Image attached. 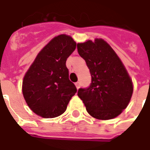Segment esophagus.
Wrapping results in <instances>:
<instances>
[{
  "instance_id": "1",
  "label": "esophagus",
  "mask_w": 150,
  "mask_h": 150,
  "mask_svg": "<svg viewBox=\"0 0 150 150\" xmlns=\"http://www.w3.org/2000/svg\"><path fill=\"white\" fill-rule=\"evenodd\" d=\"M75 85H76V88L78 89V88H80V85H81V83H80V81L76 82V83H75Z\"/></svg>"
}]
</instances>
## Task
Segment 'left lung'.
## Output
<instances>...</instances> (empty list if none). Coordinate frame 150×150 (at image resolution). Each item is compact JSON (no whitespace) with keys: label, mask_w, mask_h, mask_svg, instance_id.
Returning a JSON list of instances; mask_svg holds the SVG:
<instances>
[{"label":"left lung","mask_w":150,"mask_h":150,"mask_svg":"<svg viewBox=\"0 0 150 150\" xmlns=\"http://www.w3.org/2000/svg\"><path fill=\"white\" fill-rule=\"evenodd\" d=\"M77 51L92 76L89 86L79 88L77 95L92 117L103 120L115 118L127 108L132 96V81L127 69L103 39L78 43Z\"/></svg>","instance_id":"1"}]
</instances>
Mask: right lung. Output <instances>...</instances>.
<instances>
[{"instance_id": "obj_1", "label": "right lung", "mask_w": 150, "mask_h": 150, "mask_svg": "<svg viewBox=\"0 0 150 150\" xmlns=\"http://www.w3.org/2000/svg\"><path fill=\"white\" fill-rule=\"evenodd\" d=\"M70 36L55 37L37 55L23 81L26 103L42 118L59 116L66 110L76 92L75 84L69 79L66 62L76 49Z\"/></svg>"}]
</instances>
